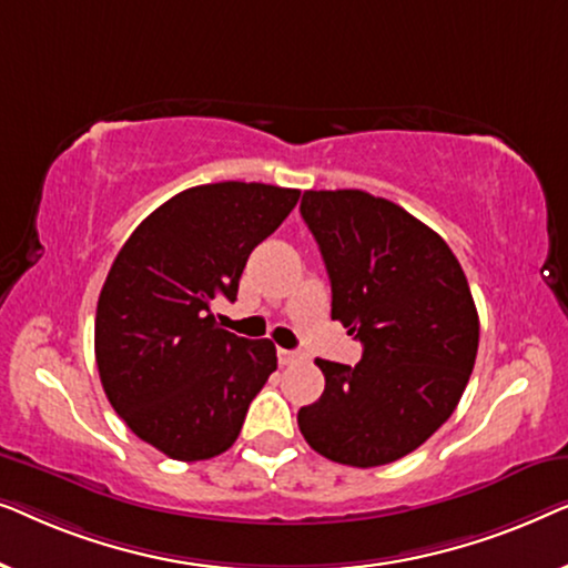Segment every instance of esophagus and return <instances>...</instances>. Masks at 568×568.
Segmentation results:
<instances>
[{
  "instance_id": "obj_1",
  "label": "esophagus",
  "mask_w": 568,
  "mask_h": 568,
  "mask_svg": "<svg viewBox=\"0 0 568 568\" xmlns=\"http://www.w3.org/2000/svg\"><path fill=\"white\" fill-rule=\"evenodd\" d=\"M276 356H278V364H282V367H290V364H297L305 359V356H302L300 352H292V348H278Z\"/></svg>"
}]
</instances>
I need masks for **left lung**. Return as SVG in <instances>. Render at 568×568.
I'll use <instances>...</instances> for the list:
<instances>
[{"instance_id":"8db88e82","label":"left lung","mask_w":568,"mask_h":568,"mask_svg":"<svg viewBox=\"0 0 568 568\" xmlns=\"http://www.w3.org/2000/svg\"><path fill=\"white\" fill-rule=\"evenodd\" d=\"M302 220L331 278V317L364 352L356 367L317 359L325 390L300 408L307 445L375 468L422 447L453 416L478 352V313L437 232L367 191H305Z\"/></svg>"}]
</instances>
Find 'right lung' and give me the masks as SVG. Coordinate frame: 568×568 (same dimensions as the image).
<instances>
[{
    "instance_id": "right-lung-1",
    "label": "right lung",
    "mask_w": 568,
    "mask_h": 568,
    "mask_svg": "<svg viewBox=\"0 0 568 568\" xmlns=\"http://www.w3.org/2000/svg\"><path fill=\"white\" fill-rule=\"evenodd\" d=\"M300 201L297 189L209 183L146 216L115 255L98 300L100 383L131 432L173 460L235 445L247 406L276 369V346L216 325L247 255Z\"/></svg>"
}]
</instances>
